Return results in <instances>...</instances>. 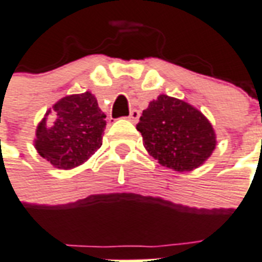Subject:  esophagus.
I'll return each instance as SVG.
<instances>
[{
	"label": "esophagus",
	"instance_id": "1",
	"mask_svg": "<svg viewBox=\"0 0 262 262\" xmlns=\"http://www.w3.org/2000/svg\"><path fill=\"white\" fill-rule=\"evenodd\" d=\"M139 116H140V112L137 111V110H132L130 111V115H129V121L130 122H136L137 119H139Z\"/></svg>",
	"mask_w": 262,
	"mask_h": 262
}]
</instances>
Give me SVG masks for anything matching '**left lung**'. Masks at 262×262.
<instances>
[{"instance_id": "1", "label": "left lung", "mask_w": 262, "mask_h": 262, "mask_svg": "<svg viewBox=\"0 0 262 262\" xmlns=\"http://www.w3.org/2000/svg\"><path fill=\"white\" fill-rule=\"evenodd\" d=\"M136 129L147 152L176 172L201 166L216 147V135L207 116L189 102L166 94L150 101Z\"/></svg>"}]
</instances>
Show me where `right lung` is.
Masks as SVG:
<instances>
[{
    "label": "right lung",
    "instance_id": "add662e5",
    "mask_svg": "<svg viewBox=\"0 0 262 262\" xmlns=\"http://www.w3.org/2000/svg\"><path fill=\"white\" fill-rule=\"evenodd\" d=\"M105 118L90 92L63 97L37 125L34 148L54 168L73 169L102 146Z\"/></svg>",
    "mask_w": 262,
    "mask_h": 262
}]
</instances>
